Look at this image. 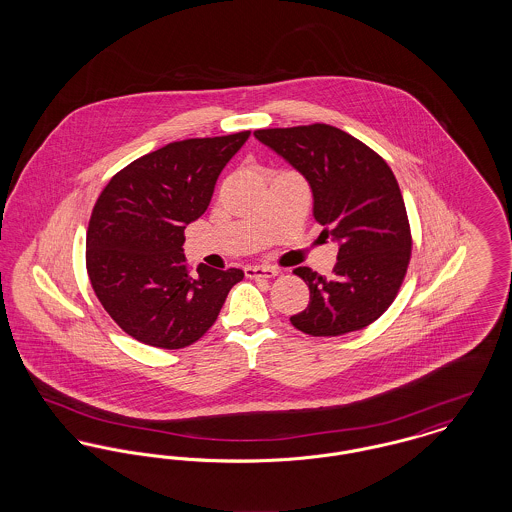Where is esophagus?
Wrapping results in <instances>:
<instances>
[{
	"mask_svg": "<svg viewBox=\"0 0 512 512\" xmlns=\"http://www.w3.org/2000/svg\"><path fill=\"white\" fill-rule=\"evenodd\" d=\"M278 268L272 267H245V276L247 278H274L278 276Z\"/></svg>",
	"mask_w": 512,
	"mask_h": 512,
	"instance_id": "obj_1",
	"label": "esophagus"
}]
</instances>
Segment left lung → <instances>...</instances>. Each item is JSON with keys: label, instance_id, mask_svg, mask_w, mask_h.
Masks as SVG:
<instances>
[{"label": "left lung", "instance_id": "8db88e82", "mask_svg": "<svg viewBox=\"0 0 512 512\" xmlns=\"http://www.w3.org/2000/svg\"><path fill=\"white\" fill-rule=\"evenodd\" d=\"M253 134L305 176L322 234L340 244L332 278L309 267L293 270L311 292L307 309L290 318L293 326L334 338L372 324L399 292L413 247L405 201L388 163L330 124Z\"/></svg>", "mask_w": 512, "mask_h": 512}]
</instances>
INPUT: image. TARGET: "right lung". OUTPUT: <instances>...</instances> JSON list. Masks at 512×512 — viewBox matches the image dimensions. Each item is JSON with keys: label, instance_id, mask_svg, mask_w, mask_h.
<instances>
[{"label": "right lung", "instance_id": "obj_1", "mask_svg": "<svg viewBox=\"0 0 512 512\" xmlns=\"http://www.w3.org/2000/svg\"><path fill=\"white\" fill-rule=\"evenodd\" d=\"M249 130L172 142L132 161L99 194L86 234V268L99 303L134 340L182 349L219 317L240 268L199 265L192 276L184 230L199 219L220 171Z\"/></svg>", "mask_w": 512, "mask_h": 512}]
</instances>
